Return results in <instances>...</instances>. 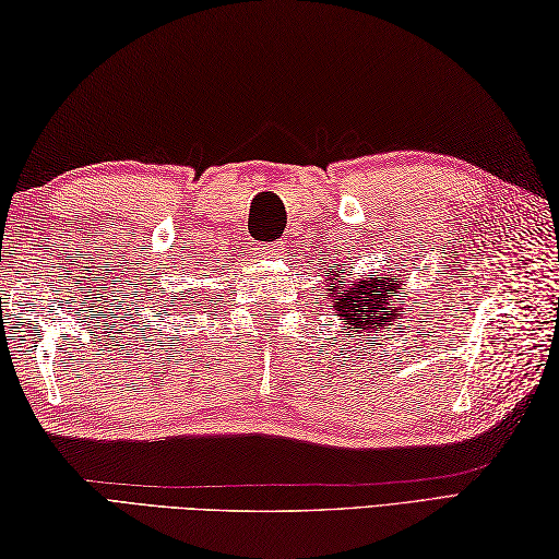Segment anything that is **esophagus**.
<instances>
[{
	"label": "esophagus",
	"instance_id": "obj_1",
	"mask_svg": "<svg viewBox=\"0 0 559 559\" xmlns=\"http://www.w3.org/2000/svg\"><path fill=\"white\" fill-rule=\"evenodd\" d=\"M283 249H286V245H283V242L259 245V247H257V254H259V257H278V254H283Z\"/></svg>",
	"mask_w": 559,
	"mask_h": 559
}]
</instances>
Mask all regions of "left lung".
<instances>
[{
    "label": "left lung",
    "mask_w": 559,
    "mask_h": 559,
    "mask_svg": "<svg viewBox=\"0 0 559 559\" xmlns=\"http://www.w3.org/2000/svg\"><path fill=\"white\" fill-rule=\"evenodd\" d=\"M329 305L334 312L348 322L346 329L358 334L379 336L382 331L403 322L408 307H399L403 300V281L401 273L394 271H374L370 278H355L353 266L336 261L329 271ZM350 331L343 334L350 336Z\"/></svg>",
    "instance_id": "obj_1"
}]
</instances>
